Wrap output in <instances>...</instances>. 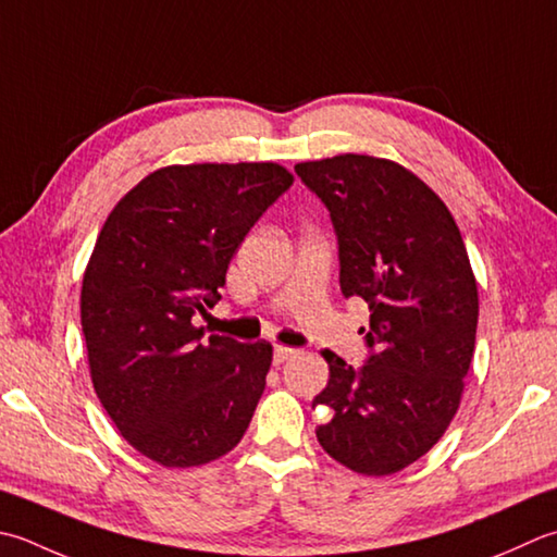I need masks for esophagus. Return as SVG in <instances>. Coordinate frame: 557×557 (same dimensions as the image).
<instances>
[{
  "label": "esophagus",
  "mask_w": 557,
  "mask_h": 557,
  "mask_svg": "<svg viewBox=\"0 0 557 557\" xmlns=\"http://www.w3.org/2000/svg\"><path fill=\"white\" fill-rule=\"evenodd\" d=\"M297 355V350H294V347H285V345H275V350H272V362L275 364H282V362H287L289 357H294Z\"/></svg>",
  "instance_id": "esophagus-1"
}]
</instances>
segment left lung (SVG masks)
I'll return each mask as SVG.
<instances>
[{
  "instance_id": "1",
  "label": "left lung",
  "mask_w": 557,
  "mask_h": 557,
  "mask_svg": "<svg viewBox=\"0 0 557 557\" xmlns=\"http://www.w3.org/2000/svg\"><path fill=\"white\" fill-rule=\"evenodd\" d=\"M294 171L331 212L343 294L372 309L364 367L323 350L331 379L313 406L329 418L315 437L355 473H398L459 410L478 329L471 260L440 195L400 163L341 154Z\"/></svg>"
}]
</instances>
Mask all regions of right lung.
<instances>
[{
	"instance_id": "obj_1",
	"label": "right lung",
	"mask_w": 557,
	"mask_h": 557,
	"mask_svg": "<svg viewBox=\"0 0 557 557\" xmlns=\"http://www.w3.org/2000/svg\"><path fill=\"white\" fill-rule=\"evenodd\" d=\"M280 163L163 166L120 200L82 282L94 391L139 454L166 468L210 463L242 442L272 345L205 337L226 268L292 185Z\"/></svg>"
}]
</instances>
